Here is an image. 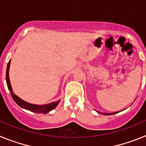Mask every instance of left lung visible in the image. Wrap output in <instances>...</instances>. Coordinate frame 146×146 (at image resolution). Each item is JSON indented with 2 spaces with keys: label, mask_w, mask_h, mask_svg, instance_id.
Returning <instances> with one entry per match:
<instances>
[{
  "label": "left lung",
  "mask_w": 146,
  "mask_h": 146,
  "mask_svg": "<svg viewBox=\"0 0 146 146\" xmlns=\"http://www.w3.org/2000/svg\"><path fill=\"white\" fill-rule=\"evenodd\" d=\"M118 113V112H116V113H102L103 115H113V114H115V113Z\"/></svg>",
  "instance_id": "obj_1"
}]
</instances>
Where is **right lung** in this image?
Instances as JSON below:
<instances>
[{
    "instance_id": "right-lung-1",
    "label": "right lung",
    "mask_w": 146,
    "mask_h": 146,
    "mask_svg": "<svg viewBox=\"0 0 146 146\" xmlns=\"http://www.w3.org/2000/svg\"><path fill=\"white\" fill-rule=\"evenodd\" d=\"M10 62L11 60L9 61L7 65V68H6V83H7V86L9 90L10 91V94H11V96H12L13 99L15 100V102L21 108H24L32 111L33 113H47L50 111H51L52 110L55 109V107L57 106L58 104L59 101L55 102H52L50 104H45V105H36V104H32L30 103L26 102L22 100L20 98L18 97L17 95H15L12 91V88H11V83H10L9 80V66H10Z\"/></svg>"
}]
</instances>
